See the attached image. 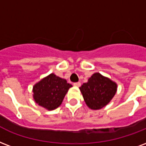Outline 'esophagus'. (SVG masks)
<instances>
[{"mask_svg":"<svg viewBox=\"0 0 146 146\" xmlns=\"http://www.w3.org/2000/svg\"><path fill=\"white\" fill-rule=\"evenodd\" d=\"M73 85L75 86H77V87H80L81 86V83L80 82H77V83H73Z\"/></svg>","mask_w":146,"mask_h":146,"instance_id":"esophagus-1","label":"esophagus"}]
</instances>
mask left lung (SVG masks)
I'll return each mask as SVG.
<instances>
[{"mask_svg": "<svg viewBox=\"0 0 146 146\" xmlns=\"http://www.w3.org/2000/svg\"><path fill=\"white\" fill-rule=\"evenodd\" d=\"M86 105L92 110L104 107L115 96L117 90L116 83L100 73L93 74L87 83L80 87Z\"/></svg>", "mask_w": 146, "mask_h": 146, "instance_id": "left-lung-1", "label": "left lung"}]
</instances>
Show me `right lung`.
<instances>
[{
    "label": "right lung",
    "instance_id": "add662e5",
    "mask_svg": "<svg viewBox=\"0 0 146 146\" xmlns=\"http://www.w3.org/2000/svg\"><path fill=\"white\" fill-rule=\"evenodd\" d=\"M70 87L72 85L66 80L51 73L34 85L33 99L38 105L48 110H55L61 105Z\"/></svg>",
    "mask_w": 146,
    "mask_h": 146
}]
</instances>
